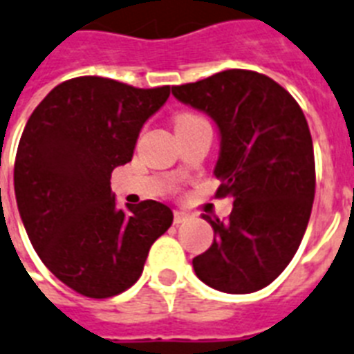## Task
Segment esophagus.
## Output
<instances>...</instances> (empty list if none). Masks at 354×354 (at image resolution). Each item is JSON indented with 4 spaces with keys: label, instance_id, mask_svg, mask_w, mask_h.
<instances>
[{
    "label": "esophagus",
    "instance_id": "1",
    "mask_svg": "<svg viewBox=\"0 0 354 354\" xmlns=\"http://www.w3.org/2000/svg\"><path fill=\"white\" fill-rule=\"evenodd\" d=\"M189 218H192V215L186 212H180V209H177V212L174 213V223L177 224V226L183 223H186V221H189Z\"/></svg>",
    "mask_w": 354,
    "mask_h": 354
}]
</instances>
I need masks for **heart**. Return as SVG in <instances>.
Listing matches in <instances>:
<instances>
[{
	"label": "heart",
	"instance_id": "b5f03b06",
	"mask_svg": "<svg viewBox=\"0 0 354 354\" xmlns=\"http://www.w3.org/2000/svg\"><path fill=\"white\" fill-rule=\"evenodd\" d=\"M195 119H198V115H194V113H179V115L175 118V127H177V124H184V122L195 121Z\"/></svg>",
	"mask_w": 354,
	"mask_h": 354
}]
</instances>
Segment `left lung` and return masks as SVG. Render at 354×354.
<instances>
[{"instance_id": "obj_1", "label": "left lung", "mask_w": 354, "mask_h": 354, "mask_svg": "<svg viewBox=\"0 0 354 354\" xmlns=\"http://www.w3.org/2000/svg\"><path fill=\"white\" fill-rule=\"evenodd\" d=\"M175 97L217 122V197L233 198L226 221L209 218L215 239L194 259L195 275L224 293L271 284L299 250L315 198V153L293 95L253 70L232 68L171 86Z\"/></svg>"}]
</instances>
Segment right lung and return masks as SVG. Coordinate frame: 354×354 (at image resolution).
<instances>
[{
    "label": "right lung",
    "mask_w": 354,
    "mask_h": 354,
    "mask_svg": "<svg viewBox=\"0 0 354 354\" xmlns=\"http://www.w3.org/2000/svg\"><path fill=\"white\" fill-rule=\"evenodd\" d=\"M170 86L136 88L83 75L63 81L28 118L14 162L26 235L43 264L75 293L110 299L137 282L151 244L174 223L157 201L119 209L113 168L130 162L146 119Z\"/></svg>",
    "instance_id": "add662e5"
}]
</instances>
